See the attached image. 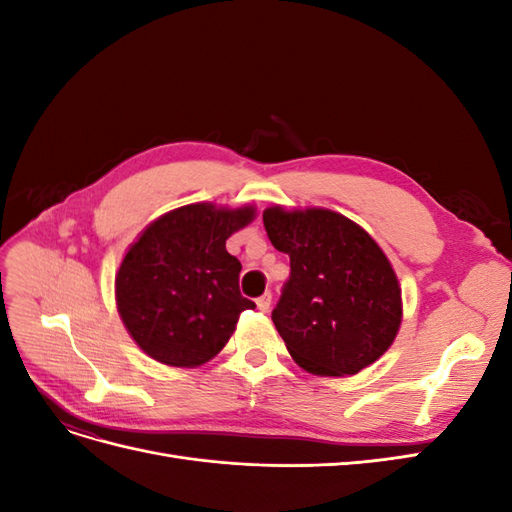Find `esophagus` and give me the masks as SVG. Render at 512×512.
I'll return each mask as SVG.
<instances>
[{
	"instance_id": "obj_1",
	"label": "esophagus",
	"mask_w": 512,
	"mask_h": 512,
	"mask_svg": "<svg viewBox=\"0 0 512 512\" xmlns=\"http://www.w3.org/2000/svg\"><path fill=\"white\" fill-rule=\"evenodd\" d=\"M256 305H258L260 312H269V307H271V292H265V294H262V297H258V299H256Z\"/></svg>"
}]
</instances>
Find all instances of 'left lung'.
I'll return each instance as SVG.
<instances>
[{
	"label": "left lung",
	"mask_w": 512,
	"mask_h": 512,
	"mask_svg": "<svg viewBox=\"0 0 512 512\" xmlns=\"http://www.w3.org/2000/svg\"><path fill=\"white\" fill-rule=\"evenodd\" d=\"M290 277L273 324L290 356L316 376H352L391 348L401 324V288L367 232L329 209L269 207L262 213Z\"/></svg>",
	"instance_id": "1"
}]
</instances>
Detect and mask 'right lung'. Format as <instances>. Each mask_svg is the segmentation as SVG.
<instances>
[{"label": "right lung", "instance_id": "add662e5", "mask_svg": "<svg viewBox=\"0 0 512 512\" xmlns=\"http://www.w3.org/2000/svg\"><path fill=\"white\" fill-rule=\"evenodd\" d=\"M256 209L185 205L151 222L130 245L115 275L117 312L145 354L170 367H198L218 354L245 309L241 262L226 239Z\"/></svg>", "mask_w": 512, "mask_h": 512}]
</instances>
